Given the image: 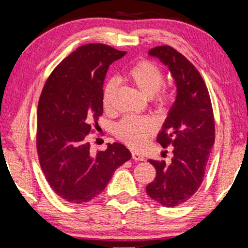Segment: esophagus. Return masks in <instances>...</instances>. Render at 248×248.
I'll return each mask as SVG.
<instances>
[{"instance_id":"1","label":"esophagus","mask_w":248,"mask_h":248,"mask_svg":"<svg viewBox=\"0 0 248 248\" xmlns=\"http://www.w3.org/2000/svg\"><path fill=\"white\" fill-rule=\"evenodd\" d=\"M131 157L134 158L135 160H144V159H145V158H144V156H142L141 153L136 152V151L131 152Z\"/></svg>"}]
</instances>
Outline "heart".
Returning <instances> with one entry per match:
<instances>
[{
    "label": "heart",
    "mask_w": 248,
    "mask_h": 248,
    "mask_svg": "<svg viewBox=\"0 0 248 248\" xmlns=\"http://www.w3.org/2000/svg\"><path fill=\"white\" fill-rule=\"evenodd\" d=\"M128 78L145 94L152 97L158 92L164 83V73L157 65L149 61H140L130 67L127 73ZM117 86V81L111 78L107 82L103 90L102 102L104 109H110L111 101ZM169 96L165 92L160 93L157 96L159 104L167 103ZM155 123L149 118L127 116L116 125V136L131 147H140L147 140L149 135L155 130Z\"/></svg>",
    "instance_id": "1"
}]
</instances>
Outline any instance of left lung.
Returning a JSON list of instances; mask_svg holds the SVG:
<instances>
[{
  "instance_id": "left-lung-1",
  "label": "left lung",
  "mask_w": 248,
  "mask_h": 248,
  "mask_svg": "<svg viewBox=\"0 0 248 248\" xmlns=\"http://www.w3.org/2000/svg\"><path fill=\"white\" fill-rule=\"evenodd\" d=\"M149 55L169 67L177 93L157 136L163 148L172 146L173 158L169 165L165 160L149 159L156 177L146 192L164 207H176L192 198L203 181L215 142L214 110L207 85L189 59L167 45L152 48Z\"/></svg>"
}]
</instances>
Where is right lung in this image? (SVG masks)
Masks as SVG:
<instances>
[{
    "instance_id": "obj_1",
    "label": "right lung",
    "mask_w": 248,
    "mask_h": 248,
    "mask_svg": "<svg viewBox=\"0 0 248 248\" xmlns=\"http://www.w3.org/2000/svg\"><path fill=\"white\" fill-rule=\"evenodd\" d=\"M125 54L103 44L83 45L56 66L41 91L38 158L54 192L71 203H83L99 195L116 169L131 157L119 142L95 154L89 142V135L103 113L108 68Z\"/></svg>"
}]
</instances>
